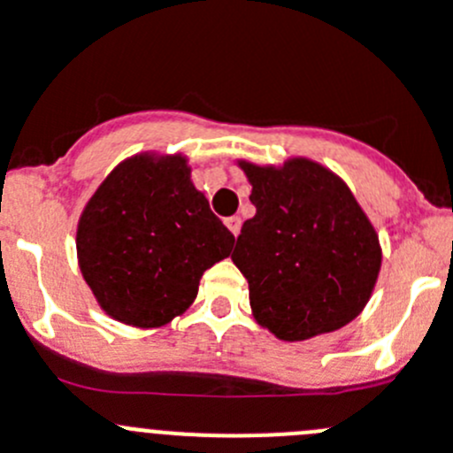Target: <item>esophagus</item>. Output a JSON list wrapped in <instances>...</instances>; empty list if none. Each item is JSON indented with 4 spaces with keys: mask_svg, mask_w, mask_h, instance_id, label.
I'll return each instance as SVG.
<instances>
[{
    "mask_svg": "<svg viewBox=\"0 0 453 453\" xmlns=\"http://www.w3.org/2000/svg\"><path fill=\"white\" fill-rule=\"evenodd\" d=\"M224 224H226V229H229L234 235H238L240 226H242V222H240L238 215H231V218H226V219H224Z\"/></svg>",
    "mask_w": 453,
    "mask_h": 453,
    "instance_id": "1",
    "label": "esophagus"
}]
</instances>
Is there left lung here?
Masks as SVG:
<instances>
[{
	"label": "left lung",
	"instance_id": "left-lung-1",
	"mask_svg": "<svg viewBox=\"0 0 453 453\" xmlns=\"http://www.w3.org/2000/svg\"><path fill=\"white\" fill-rule=\"evenodd\" d=\"M240 168L256 215L242 224L231 258L247 278L256 321L283 342L350 323L381 267L380 238L355 195L310 159Z\"/></svg>",
	"mask_w": 453,
	"mask_h": 453
}]
</instances>
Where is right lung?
I'll use <instances>...</instances> for the list:
<instances>
[{
    "mask_svg": "<svg viewBox=\"0 0 453 453\" xmlns=\"http://www.w3.org/2000/svg\"><path fill=\"white\" fill-rule=\"evenodd\" d=\"M186 157L136 155L98 186L78 222L81 272L116 321L159 327L197 296L199 278L234 249Z\"/></svg>",
    "mask_w": 453,
    "mask_h": 453,
    "instance_id": "obj_1",
    "label": "right lung"
}]
</instances>
